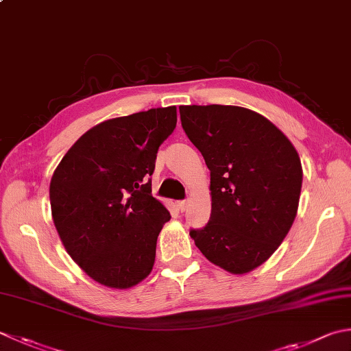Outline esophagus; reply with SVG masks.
<instances>
[{"mask_svg": "<svg viewBox=\"0 0 351 351\" xmlns=\"http://www.w3.org/2000/svg\"><path fill=\"white\" fill-rule=\"evenodd\" d=\"M187 204H189V199H181V201H178V208H180L181 211H185V208H187Z\"/></svg>", "mask_w": 351, "mask_h": 351, "instance_id": "obj_1", "label": "esophagus"}]
</instances>
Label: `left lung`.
Masks as SVG:
<instances>
[{
	"instance_id": "8db88e82",
	"label": "left lung",
	"mask_w": 351,
	"mask_h": 351,
	"mask_svg": "<svg viewBox=\"0 0 351 351\" xmlns=\"http://www.w3.org/2000/svg\"><path fill=\"white\" fill-rule=\"evenodd\" d=\"M185 135L210 170L211 216L190 236L211 263L245 274L269 258L297 216L303 169L286 135L240 106H181Z\"/></svg>"
}]
</instances>
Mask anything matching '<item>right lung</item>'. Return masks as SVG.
Here are the masks:
<instances>
[{
	"label": "right lung",
	"mask_w": 351,
	"mask_h": 351,
	"mask_svg": "<svg viewBox=\"0 0 351 351\" xmlns=\"http://www.w3.org/2000/svg\"><path fill=\"white\" fill-rule=\"evenodd\" d=\"M175 128V106L103 121L54 170V225L66 252L100 285L128 289L152 271L170 213L152 196L150 176L158 149Z\"/></svg>",
	"instance_id": "add662e5"
}]
</instances>
